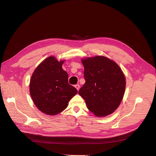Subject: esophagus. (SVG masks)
<instances>
[{"mask_svg": "<svg viewBox=\"0 0 156 156\" xmlns=\"http://www.w3.org/2000/svg\"><path fill=\"white\" fill-rule=\"evenodd\" d=\"M75 87L76 88V89L78 91L79 90H80V86L79 85V84H75Z\"/></svg>", "mask_w": 156, "mask_h": 156, "instance_id": "34e87169", "label": "esophagus"}]
</instances>
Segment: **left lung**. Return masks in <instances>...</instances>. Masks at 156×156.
<instances>
[{"instance_id":"obj_1","label":"left lung","mask_w":156,"mask_h":156,"mask_svg":"<svg viewBox=\"0 0 156 156\" xmlns=\"http://www.w3.org/2000/svg\"><path fill=\"white\" fill-rule=\"evenodd\" d=\"M85 83L79 94L88 109L96 116L103 117L119 106L126 88V78L119 65L105 56L82 59Z\"/></svg>"}]
</instances>
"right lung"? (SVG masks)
Instances as JSON below:
<instances>
[{
	"label": "right lung",
	"instance_id": "1",
	"mask_svg": "<svg viewBox=\"0 0 156 156\" xmlns=\"http://www.w3.org/2000/svg\"><path fill=\"white\" fill-rule=\"evenodd\" d=\"M64 60L49 56L35 69L30 81V93L37 108L44 114L55 115L63 111L77 90L68 83L62 69Z\"/></svg>",
	"mask_w": 156,
	"mask_h": 156
}]
</instances>
